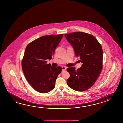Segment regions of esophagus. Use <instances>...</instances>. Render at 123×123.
I'll return each instance as SVG.
<instances>
[{
  "instance_id": "34e87169",
  "label": "esophagus",
  "mask_w": 123,
  "mask_h": 123,
  "mask_svg": "<svg viewBox=\"0 0 123 123\" xmlns=\"http://www.w3.org/2000/svg\"><path fill=\"white\" fill-rule=\"evenodd\" d=\"M62 71H66V70H67V68L65 67H62Z\"/></svg>"
}]
</instances>
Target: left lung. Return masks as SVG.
<instances>
[{
	"mask_svg": "<svg viewBox=\"0 0 123 123\" xmlns=\"http://www.w3.org/2000/svg\"><path fill=\"white\" fill-rule=\"evenodd\" d=\"M64 36L73 47L75 56L80 57L82 63L77 70L74 67L67 69L70 74L68 85L77 91L87 90L94 84L102 68L101 45L93 36L86 33L76 32Z\"/></svg>",
	"mask_w": 123,
	"mask_h": 123,
	"instance_id": "obj_1",
	"label": "left lung"
}]
</instances>
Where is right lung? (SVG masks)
Instances as JSON below:
<instances>
[{
    "instance_id": "add662e5",
    "label": "right lung",
    "mask_w": 123,
    "mask_h": 123,
    "mask_svg": "<svg viewBox=\"0 0 123 123\" xmlns=\"http://www.w3.org/2000/svg\"><path fill=\"white\" fill-rule=\"evenodd\" d=\"M63 35L42 36L31 42L25 49L22 69L28 82L38 92L48 93L55 88L62 68L47 64L46 60H51Z\"/></svg>"
}]
</instances>
